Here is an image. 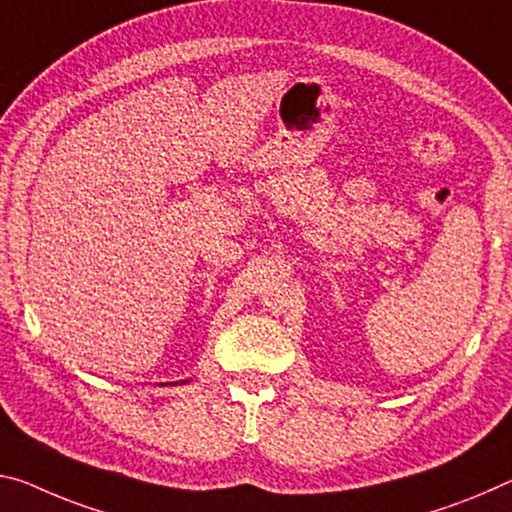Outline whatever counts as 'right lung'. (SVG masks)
<instances>
[{
	"instance_id": "1",
	"label": "right lung",
	"mask_w": 512,
	"mask_h": 512,
	"mask_svg": "<svg viewBox=\"0 0 512 512\" xmlns=\"http://www.w3.org/2000/svg\"><path fill=\"white\" fill-rule=\"evenodd\" d=\"M186 383H189V380H180V383H175V385H186Z\"/></svg>"
}]
</instances>
